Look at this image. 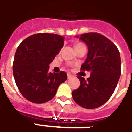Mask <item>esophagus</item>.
Masks as SVG:
<instances>
[{"label": "esophagus", "instance_id": "1", "mask_svg": "<svg viewBox=\"0 0 132 132\" xmlns=\"http://www.w3.org/2000/svg\"><path fill=\"white\" fill-rule=\"evenodd\" d=\"M67 77H68V79H69L72 78V75L68 74V76H67Z\"/></svg>", "mask_w": 132, "mask_h": 132}]
</instances>
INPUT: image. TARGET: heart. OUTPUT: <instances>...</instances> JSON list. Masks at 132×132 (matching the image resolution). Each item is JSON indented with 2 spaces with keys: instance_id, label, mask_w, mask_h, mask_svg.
<instances>
[{
  "instance_id": "1",
  "label": "heart",
  "mask_w": 132,
  "mask_h": 132,
  "mask_svg": "<svg viewBox=\"0 0 132 132\" xmlns=\"http://www.w3.org/2000/svg\"><path fill=\"white\" fill-rule=\"evenodd\" d=\"M81 45H84V44H82L81 43H77V44H75V47H77V46H79Z\"/></svg>"
}]
</instances>
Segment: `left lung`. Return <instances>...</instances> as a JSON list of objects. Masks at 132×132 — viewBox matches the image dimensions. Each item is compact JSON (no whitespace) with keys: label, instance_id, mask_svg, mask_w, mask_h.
<instances>
[{"label":"left lung","instance_id":"left-lung-1","mask_svg":"<svg viewBox=\"0 0 132 132\" xmlns=\"http://www.w3.org/2000/svg\"><path fill=\"white\" fill-rule=\"evenodd\" d=\"M75 38L88 46L87 57L81 69L91 74L87 80L77 77L80 86L72 91V98L84 108H96L105 103L114 92L121 76L120 53L112 42L97 33Z\"/></svg>","mask_w":132,"mask_h":132}]
</instances>
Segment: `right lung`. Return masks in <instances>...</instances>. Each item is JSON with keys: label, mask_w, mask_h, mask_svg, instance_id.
<instances>
[{"label": "right lung", "mask_w": 132, "mask_h": 132, "mask_svg": "<svg viewBox=\"0 0 132 132\" xmlns=\"http://www.w3.org/2000/svg\"><path fill=\"white\" fill-rule=\"evenodd\" d=\"M64 42L63 36L45 33L32 35L18 46L13 60V77L18 90L28 101L43 103L51 100L59 86L67 79L65 72L48 71Z\"/></svg>", "instance_id": "obj_1"}]
</instances>
